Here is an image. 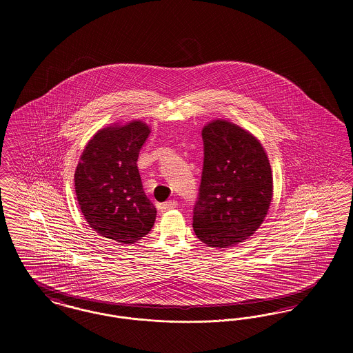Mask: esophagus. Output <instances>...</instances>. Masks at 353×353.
<instances>
[{
	"instance_id": "34e87169",
	"label": "esophagus",
	"mask_w": 353,
	"mask_h": 353,
	"mask_svg": "<svg viewBox=\"0 0 353 353\" xmlns=\"http://www.w3.org/2000/svg\"><path fill=\"white\" fill-rule=\"evenodd\" d=\"M177 205H179V203H177V201H174V200L164 202V203L160 205V212H161V213H165V212H168V210H172V209L177 208Z\"/></svg>"
}]
</instances>
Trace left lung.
I'll return each instance as SVG.
<instances>
[{
    "label": "left lung",
    "instance_id": "obj_1",
    "mask_svg": "<svg viewBox=\"0 0 353 353\" xmlns=\"http://www.w3.org/2000/svg\"><path fill=\"white\" fill-rule=\"evenodd\" d=\"M203 167L193 230L210 248L248 239L261 226L272 199L269 157L250 132L228 120L202 130Z\"/></svg>",
    "mask_w": 353,
    "mask_h": 353
}]
</instances>
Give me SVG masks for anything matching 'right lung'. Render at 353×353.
Here are the masks:
<instances>
[{
    "mask_svg": "<svg viewBox=\"0 0 353 353\" xmlns=\"http://www.w3.org/2000/svg\"><path fill=\"white\" fill-rule=\"evenodd\" d=\"M150 132L139 120L103 128L88 141L75 169V193L87 223L124 245L148 234L156 219L136 164Z\"/></svg>",
    "mask_w": 353,
    "mask_h": 353,
    "instance_id": "right-lung-1",
    "label": "right lung"
}]
</instances>
